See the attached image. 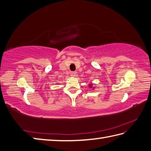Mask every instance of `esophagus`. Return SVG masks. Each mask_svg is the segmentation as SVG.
I'll use <instances>...</instances> for the list:
<instances>
[{"label": "esophagus", "mask_w": 151, "mask_h": 151, "mask_svg": "<svg viewBox=\"0 0 151 151\" xmlns=\"http://www.w3.org/2000/svg\"><path fill=\"white\" fill-rule=\"evenodd\" d=\"M76 75V72H71L70 73V76H73V77H75Z\"/></svg>", "instance_id": "esophagus-1"}]
</instances>
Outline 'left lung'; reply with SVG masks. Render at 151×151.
<instances>
[{
	"mask_svg": "<svg viewBox=\"0 0 151 151\" xmlns=\"http://www.w3.org/2000/svg\"><path fill=\"white\" fill-rule=\"evenodd\" d=\"M88 86H89V88H91V89H94V88H95V87H93V84H91V83H90V84H88Z\"/></svg>",
	"mask_w": 151,
	"mask_h": 151,
	"instance_id": "1",
	"label": "left lung"
}]
</instances>
